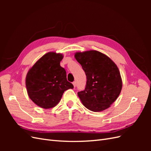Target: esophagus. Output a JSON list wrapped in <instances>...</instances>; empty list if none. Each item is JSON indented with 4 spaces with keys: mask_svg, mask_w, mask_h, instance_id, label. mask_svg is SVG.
Returning <instances> with one entry per match:
<instances>
[{
    "mask_svg": "<svg viewBox=\"0 0 151 151\" xmlns=\"http://www.w3.org/2000/svg\"><path fill=\"white\" fill-rule=\"evenodd\" d=\"M72 84H73V85H74V88H76V81H74L72 83Z\"/></svg>",
    "mask_w": 151,
    "mask_h": 151,
    "instance_id": "34e87169",
    "label": "esophagus"
}]
</instances>
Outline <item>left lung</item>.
<instances>
[{"instance_id":"obj_1","label":"left lung","mask_w":151,"mask_h":151,"mask_svg":"<svg viewBox=\"0 0 151 151\" xmlns=\"http://www.w3.org/2000/svg\"><path fill=\"white\" fill-rule=\"evenodd\" d=\"M74 57L87 77L85 89L77 93L84 106L94 112L110 107L122 88L116 65L106 55L96 50L77 52Z\"/></svg>"}]
</instances>
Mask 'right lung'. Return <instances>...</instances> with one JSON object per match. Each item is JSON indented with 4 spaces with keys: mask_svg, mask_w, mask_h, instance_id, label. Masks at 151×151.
Here are the masks:
<instances>
[{
    "mask_svg": "<svg viewBox=\"0 0 151 151\" xmlns=\"http://www.w3.org/2000/svg\"><path fill=\"white\" fill-rule=\"evenodd\" d=\"M63 55L48 52L27 73L26 86L29 98L37 106L52 108L60 101L64 91L74 86L67 80L66 71L60 65Z\"/></svg>",
    "mask_w": 151,
    "mask_h": 151,
    "instance_id": "1",
    "label": "right lung"
}]
</instances>
